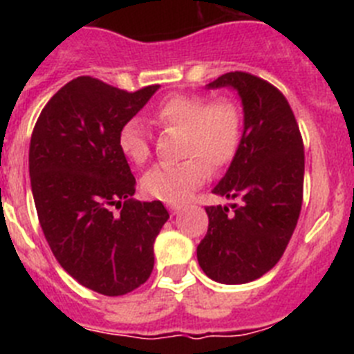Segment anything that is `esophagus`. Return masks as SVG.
Returning <instances> with one entry per match:
<instances>
[{
  "instance_id": "obj_1",
  "label": "esophagus",
  "mask_w": 354,
  "mask_h": 354,
  "mask_svg": "<svg viewBox=\"0 0 354 354\" xmlns=\"http://www.w3.org/2000/svg\"><path fill=\"white\" fill-rule=\"evenodd\" d=\"M179 211H180V205H170V212L171 214H179Z\"/></svg>"
}]
</instances>
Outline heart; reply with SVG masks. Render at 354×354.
Returning <instances> with one entry per match:
<instances>
[{
	"instance_id": "heart-1",
	"label": "heart",
	"mask_w": 354,
	"mask_h": 354,
	"mask_svg": "<svg viewBox=\"0 0 354 354\" xmlns=\"http://www.w3.org/2000/svg\"><path fill=\"white\" fill-rule=\"evenodd\" d=\"M152 120L165 129L183 131V156L187 158L170 167L150 168L142 177L143 193L167 204H180L207 180V162L220 170L239 150L243 115L230 99L209 102L204 95L175 93L152 111ZM118 149L138 167L149 159V138L140 122L129 120L120 127Z\"/></svg>"
}]
</instances>
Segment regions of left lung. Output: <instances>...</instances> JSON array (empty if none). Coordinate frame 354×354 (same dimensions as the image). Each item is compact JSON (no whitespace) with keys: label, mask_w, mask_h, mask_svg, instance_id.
Listing matches in <instances>:
<instances>
[{"label":"left lung","mask_w":354,"mask_h":354,"mask_svg":"<svg viewBox=\"0 0 354 354\" xmlns=\"http://www.w3.org/2000/svg\"><path fill=\"white\" fill-rule=\"evenodd\" d=\"M234 88L245 127L241 145L214 195L237 204L205 207L207 234L196 259L214 282L248 283L280 261L298 223L305 152L298 122L283 93L248 72H227L207 88Z\"/></svg>","instance_id":"1"}]
</instances>
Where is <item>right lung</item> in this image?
I'll return each mask as SVG.
<instances>
[{
	"label": "right lung",
	"instance_id": "add662e5",
	"mask_svg": "<svg viewBox=\"0 0 354 354\" xmlns=\"http://www.w3.org/2000/svg\"><path fill=\"white\" fill-rule=\"evenodd\" d=\"M158 88L126 92L76 77L44 106L31 134V193L49 248L74 280L104 296L149 280L154 241L170 218L159 200L133 198L136 179L118 149L120 127Z\"/></svg>",
	"mask_w": 354,
	"mask_h": 354
}]
</instances>
